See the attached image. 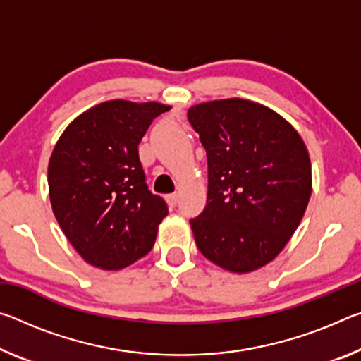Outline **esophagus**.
I'll use <instances>...</instances> for the list:
<instances>
[{"instance_id": "esophagus-1", "label": "esophagus", "mask_w": 361, "mask_h": 361, "mask_svg": "<svg viewBox=\"0 0 361 361\" xmlns=\"http://www.w3.org/2000/svg\"><path fill=\"white\" fill-rule=\"evenodd\" d=\"M166 200L170 207H175L176 204H178V194H169Z\"/></svg>"}]
</instances>
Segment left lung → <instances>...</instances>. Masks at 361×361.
<instances>
[{
  "instance_id": "left-lung-1",
  "label": "left lung",
  "mask_w": 361,
  "mask_h": 361,
  "mask_svg": "<svg viewBox=\"0 0 361 361\" xmlns=\"http://www.w3.org/2000/svg\"><path fill=\"white\" fill-rule=\"evenodd\" d=\"M209 161L207 205L191 219L195 243L224 271L248 274L277 258L307 209L312 170L298 130L245 99L188 109Z\"/></svg>"
}]
</instances>
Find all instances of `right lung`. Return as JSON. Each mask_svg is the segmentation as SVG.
<instances>
[{"label": "right lung", "mask_w": 361, "mask_h": 361, "mask_svg": "<svg viewBox=\"0 0 361 361\" xmlns=\"http://www.w3.org/2000/svg\"><path fill=\"white\" fill-rule=\"evenodd\" d=\"M169 109L159 102H102L73 119L54 146L47 167L52 212L90 266L121 271L154 245L169 210L148 191L138 145L152 119Z\"/></svg>", "instance_id": "obj_1"}]
</instances>
